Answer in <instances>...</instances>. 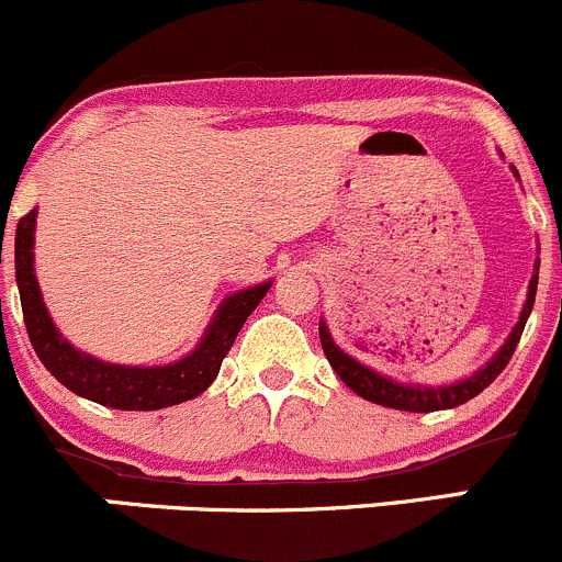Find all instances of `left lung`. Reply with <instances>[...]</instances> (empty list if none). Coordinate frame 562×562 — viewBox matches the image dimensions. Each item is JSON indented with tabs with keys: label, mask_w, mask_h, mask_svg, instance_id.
I'll use <instances>...</instances> for the list:
<instances>
[{
	"label": "left lung",
	"mask_w": 562,
	"mask_h": 562,
	"mask_svg": "<svg viewBox=\"0 0 562 562\" xmlns=\"http://www.w3.org/2000/svg\"><path fill=\"white\" fill-rule=\"evenodd\" d=\"M536 285H539V261H536V271H533V277H530L528 299H525L522 315H519L517 326L509 334V339H506V345L495 352V358L490 360L487 366H482L480 371H474L471 376H465L463 382H454V385H441V387L401 385V382L387 380V376L371 371L369 366L358 363V360L347 356L345 350H339V347L334 345V339H330L326 323H321L323 352H326L330 369L339 374V380L345 382L352 393H358L360 398L371 401V404H382V406H390V409H401V412L452 409V406H460V404H465V401L474 398V395H480L482 390L487 387L490 382H493L495 376L506 369V363H509L512 356H515L517 341H519V336H522L525 323H528L530 310H533Z\"/></svg>",
	"instance_id": "8db88e82"
}]
</instances>
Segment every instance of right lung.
<instances>
[{
    "label": "right lung",
    "mask_w": 562,
    "mask_h": 562,
    "mask_svg": "<svg viewBox=\"0 0 562 562\" xmlns=\"http://www.w3.org/2000/svg\"><path fill=\"white\" fill-rule=\"evenodd\" d=\"M34 226H37V210L23 215L15 232V280L29 339H32L34 352L43 360L45 369L64 387L82 395V398L110 406V409H164V406L182 404V401H191L199 393H204L221 371L223 358L232 350L236 334L271 288V282H263V285L247 288V291L234 293L223 301L196 350L177 363H104V360L75 350L53 326L43 293H40L37 274H34Z\"/></svg>",
    "instance_id": "add662e5"
}]
</instances>
